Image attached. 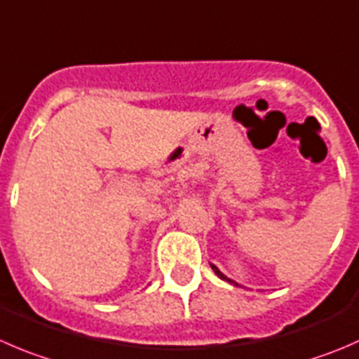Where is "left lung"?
Here are the masks:
<instances>
[{
  "label": "left lung",
  "mask_w": 359,
  "mask_h": 359,
  "mask_svg": "<svg viewBox=\"0 0 359 359\" xmlns=\"http://www.w3.org/2000/svg\"><path fill=\"white\" fill-rule=\"evenodd\" d=\"M210 266H212V270H214V273H215V276H217V277H219V279H222V280H228V283H231V284H235V286H238V284H236V283H235V280L228 279V277H226V276H224V273H222V272H221V270H219V268H217V266H215V264H212V263H210Z\"/></svg>",
  "instance_id": "8db88e82"
}]
</instances>
